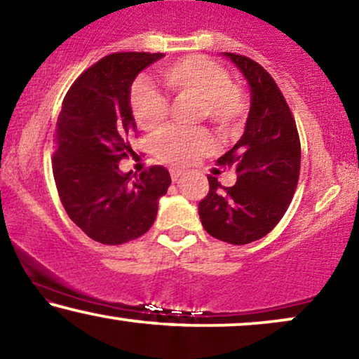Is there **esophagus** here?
Segmentation results:
<instances>
[{
  "instance_id": "1",
  "label": "esophagus",
  "mask_w": 359,
  "mask_h": 359,
  "mask_svg": "<svg viewBox=\"0 0 359 359\" xmlns=\"http://www.w3.org/2000/svg\"><path fill=\"white\" fill-rule=\"evenodd\" d=\"M184 172L182 170H172L170 172V177H172V180H174V182H177V180L180 179V175H182Z\"/></svg>"
}]
</instances>
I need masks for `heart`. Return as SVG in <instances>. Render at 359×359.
<instances>
[{"instance_id":"obj_1","label":"heart","mask_w":359,"mask_h":359,"mask_svg":"<svg viewBox=\"0 0 359 359\" xmlns=\"http://www.w3.org/2000/svg\"><path fill=\"white\" fill-rule=\"evenodd\" d=\"M161 78L175 99H198L202 117H208L222 134L242 129L250 111V101L242 88L233 84L224 66L205 56H187L162 67ZM130 111L144 130H154L165 121L169 99L146 79L130 88ZM157 156L167 164L187 165L213 149V139L205 129L169 127L154 140Z\"/></svg>"}]
</instances>
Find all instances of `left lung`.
<instances>
[{
  "label": "left lung",
  "instance_id": "1",
  "mask_svg": "<svg viewBox=\"0 0 359 359\" xmlns=\"http://www.w3.org/2000/svg\"><path fill=\"white\" fill-rule=\"evenodd\" d=\"M250 84V112L242 139L217 164L235 167L237 184L224 187L208 175L198 203L212 237L245 245L265 237L285 215L300 177L302 147L294 117L273 78L253 59L224 53Z\"/></svg>",
  "mask_w": 359,
  "mask_h": 359
}]
</instances>
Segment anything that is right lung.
<instances>
[{"label": "right lung", "mask_w": 359, "mask_h": 359, "mask_svg": "<svg viewBox=\"0 0 359 359\" xmlns=\"http://www.w3.org/2000/svg\"><path fill=\"white\" fill-rule=\"evenodd\" d=\"M162 53H114L72 83L54 130L53 175L62 207L89 238L121 245L139 238L156 220L170 174L152 165L133 180L119 162L134 156L130 86Z\"/></svg>", "instance_id": "right-lung-1"}]
</instances>
